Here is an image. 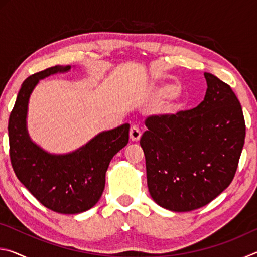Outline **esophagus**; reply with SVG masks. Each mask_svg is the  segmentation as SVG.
I'll use <instances>...</instances> for the list:
<instances>
[{"instance_id":"34e87169","label":"esophagus","mask_w":257,"mask_h":257,"mask_svg":"<svg viewBox=\"0 0 257 257\" xmlns=\"http://www.w3.org/2000/svg\"><path fill=\"white\" fill-rule=\"evenodd\" d=\"M129 135H130V139H132L133 142H138L139 139H141L142 133L138 127H136V125H133V127L130 128Z\"/></svg>"}]
</instances>
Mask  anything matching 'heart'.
Segmentation results:
<instances>
[{
    "label": "heart",
    "instance_id": "heart-1",
    "mask_svg": "<svg viewBox=\"0 0 257 257\" xmlns=\"http://www.w3.org/2000/svg\"><path fill=\"white\" fill-rule=\"evenodd\" d=\"M178 89H179V87H178L176 84H167V85H163L162 87H160L159 89H156V96L160 97V98H169L173 96V95L177 94ZM184 105V103L180 99H177V101L172 102L170 104H168L167 107H165V112L167 113H175L177 111H179L180 108Z\"/></svg>",
    "mask_w": 257,
    "mask_h": 257
}]
</instances>
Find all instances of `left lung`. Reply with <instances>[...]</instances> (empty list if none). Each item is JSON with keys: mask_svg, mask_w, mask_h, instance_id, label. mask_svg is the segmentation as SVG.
<instances>
[{"mask_svg": "<svg viewBox=\"0 0 257 257\" xmlns=\"http://www.w3.org/2000/svg\"><path fill=\"white\" fill-rule=\"evenodd\" d=\"M207 89L193 110L151 115L141 146L147 186L160 206L189 212L231 184L245 143L242 108L228 84L204 72Z\"/></svg>", "mask_w": 257, "mask_h": 257, "instance_id": "left-lung-1", "label": "left lung"}]
</instances>
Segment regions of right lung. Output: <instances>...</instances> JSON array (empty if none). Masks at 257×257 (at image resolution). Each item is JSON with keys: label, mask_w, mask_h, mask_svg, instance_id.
Segmentation results:
<instances>
[{"label": "right lung", "mask_w": 257, "mask_h": 257, "mask_svg": "<svg viewBox=\"0 0 257 257\" xmlns=\"http://www.w3.org/2000/svg\"><path fill=\"white\" fill-rule=\"evenodd\" d=\"M51 67L26 79L9 118L10 160L16 176L38 202L62 214H78L92 208L101 198L111 160L128 144L129 123L103 132L72 153L55 155L30 139L26 118L35 86L56 72L70 70Z\"/></svg>", "instance_id": "obj_1"}]
</instances>
